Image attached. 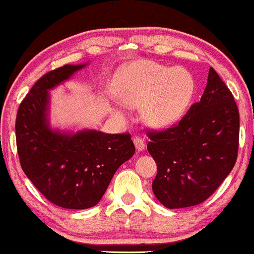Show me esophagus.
Segmentation results:
<instances>
[{
    "label": "esophagus",
    "mask_w": 254,
    "mask_h": 254,
    "mask_svg": "<svg viewBox=\"0 0 254 254\" xmlns=\"http://www.w3.org/2000/svg\"><path fill=\"white\" fill-rule=\"evenodd\" d=\"M133 143H135L136 150H138V151L144 150L145 144H144V141L141 138V137H135V138H133Z\"/></svg>",
    "instance_id": "obj_1"
}]
</instances>
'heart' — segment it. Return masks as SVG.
Segmentation results:
<instances>
[{
    "label": "heart",
    "instance_id": "obj_1",
    "mask_svg": "<svg viewBox=\"0 0 254 254\" xmlns=\"http://www.w3.org/2000/svg\"><path fill=\"white\" fill-rule=\"evenodd\" d=\"M194 88L193 77L186 69L150 61L130 63L118 72L119 98L130 106L143 105L144 121L155 127L179 122L190 107Z\"/></svg>",
    "mask_w": 254,
    "mask_h": 254
}]
</instances>
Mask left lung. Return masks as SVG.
Segmentation results:
<instances>
[{"label": "left lung", "instance_id": "8db88e82", "mask_svg": "<svg viewBox=\"0 0 254 254\" xmlns=\"http://www.w3.org/2000/svg\"><path fill=\"white\" fill-rule=\"evenodd\" d=\"M239 110L214 69L199 103L177 125L150 132L148 151L157 165L153 192L168 209L193 206L216 191L237 161Z\"/></svg>", "mask_w": 254, "mask_h": 254}]
</instances>
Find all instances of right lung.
Returning a JSON list of instances; mask_svg holds the SVG:
<instances>
[{
	"instance_id": "add662e5",
	"label": "right lung",
	"mask_w": 254,
	"mask_h": 254,
	"mask_svg": "<svg viewBox=\"0 0 254 254\" xmlns=\"http://www.w3.org/2000/svg\"><path fill=\"white\" fill-rule=\"evenodd\" d=\"M87 64H65L46 72L20 104L15 122L22 171L46 199L65 209L97 205L116 171L135 154L129 133L51 127L50 90Z\"/></svg>"
}]
</instances>
